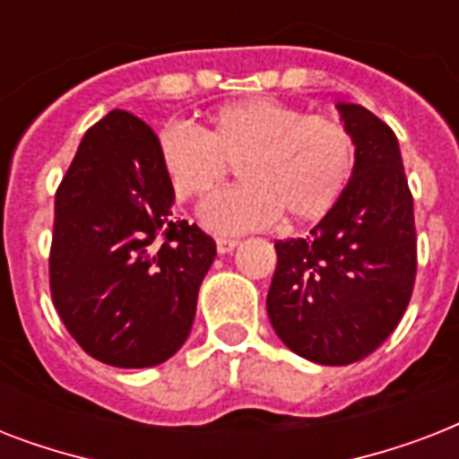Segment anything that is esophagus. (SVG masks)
Segmentation results:
<instances>
[{"label":"esophagus","instance_id":"obj_1","mask_svg":"<svg viewBox=\"0 0 459 459\" xmlns=\"http://www.w3.org/2000/svg\"><path fill=\"white\" fill-rule=\"evenodd\" d=\"M240 245V240H236V238H219L216 240V250H219V255H229V252H233Z\"/></svg>","mask_w":459,"mask_h":459}]
</instances>
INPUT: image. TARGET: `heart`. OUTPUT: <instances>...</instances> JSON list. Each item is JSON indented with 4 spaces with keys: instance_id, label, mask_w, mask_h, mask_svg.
<instances>
[{
    "instance_id": "heart-1",
    "label": "heart",
    "mask_w": 459,
    "mask_h": 459,
    "mask_svg": "<svg viewBox=\"0 0 459 459\" xmlns=\"http://www.w3.org/2000/svg\"><path fill=\"white\" fill-rule=\"evenodd\" d=\"M157 157L178 200L207 197L236 164L243 183L204 202L200 216L216 233H247L281 216L312 223L328 214L355 169V138L341 118L257 97L216 109L202 131L166 126Z\"/></svg>"
}]
</instances>
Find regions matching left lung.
Returning <instances> with one entry per match:
<instances>
[{
	"label": "left lung",
	"mask_w": 459,
	"mask_h": 459,
	"mask_svg": "<svg viewBox=\"0 0 459 459\" xmlns=\"http://www.w3.org/2000/svg\"><path fill=\"white\" fill-rule=\"evenodd\" d=\"M355 138L341 200L307 238L276 243L266 312L286 348L342 367L395 331L417 273L414 207L395 133L359 104L338 102Z\"/></svg>",
	"instance_id": "left-lung-1"
}]
</instances>
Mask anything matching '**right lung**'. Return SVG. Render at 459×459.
<instances>
[{"label":"right lung","instance_id":"add662e5","mask_svg":"<svg viewBox=\"0 0 459 459\" xmlns=\"http://www.w3.org/2000/svg\"><path fill=\"white\" fill-rule=\"evenodd\" d=\"M173 202L157 135L118 109L82 135L56 190L54 307L75 342L109 367H157L190 335L216 243L173 221Z\"/></svg>","mask_w":459,"mask_h":459}]
</instances>
